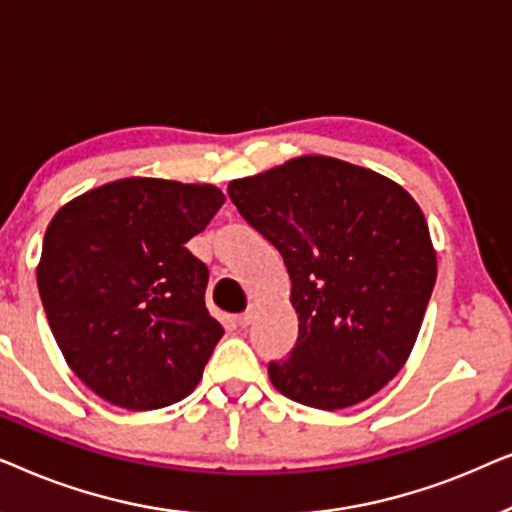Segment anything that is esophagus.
Instances as JSON below:
<instances>
[{"mask_svg":"<svg viewBox=\"0 0 512 512\" xmlns=\"http://www.w3.org/2000/svg\"><path fill=\"white\" fill-rule=\"evenodd\" d=\"M254 314H256L254 305H249L247 310H244V312L240 314V317H237V326H240V328H247V326L251 324V321H254Z\"/></svg>","mask_w":512,"mask_h":512,"instance_id":"obj_1","label":"esophagus"}]
</instances>
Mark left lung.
I'll use <instances>...</instances> for the list:
<instances>
[{"label":"left lung","mask_w":512,"mask_h":512,"mask_svg":"<svg viewBox=\"0 0 512 512\" xmlns=\"http://www.w3.org/2000/svg\"><path fill=\"white\" fill-rule=\"evenodd\" d=\"M228 195L291 279L298 338L268 363L275 389L319 410L377 394L408 361L436 284L417 202L382 174L326 156L235 179Z\"/></svg>","instance_id":"8db88e82"}]
</instances>
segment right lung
Wrapping results in <instances>:
<instances>
[{
  "label": "right lung",
  "instance_id": "add662e5",
  "mask_svg": "<svg viewBox=\"0 0 512 512\" xmlns=\"http://www.w3.org/2000/svg\"><path fill=\"white\" fill-rule=\"evenodd\" d=\"M209 184L121 179L67 202L48 223L37 286L76 377L118 408L156 410L200 382L223 328L209 270L186 242L223 205Z\"/></svg>",
  "mask_w": 512,
  "mask_h": 512
}]
</instances>
